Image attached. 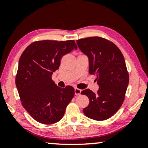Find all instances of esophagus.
Listing matches in <instances>:
<instances>
[{"mask_svg": "<svg viewBox=\"0 0 148 148\" xmlns=\"http://www.w3.org/2000/svg\"><path fill=\"white\" fill-rule=\"evenodd\" d=\"M81 90H79V89L78 88H75V94L76 95V96H79V95L81 94Z\"/></svg>", "mask_w": 148, "mask_h": 148, "instance_id": "obj_1", "label": "esophagus"}]
</instances>
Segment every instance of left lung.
Returning <instances> with one entry per match:
<instances>
[{
	"label": "left lung",
	"instance_id": "obj_1",
	"mask_svg": "<svg viewBox=\"0 0 148 148\" xmlns=\"http://www.w3.org/2000/svg\"><path fill=\"white\" fill-rule=\"evenodd\" d=\"M77 44L88 56L89 73L96 76L99 86L96 94L90 89L81 92L90 100L84 113L94 120H106L119 110L125 100L129 77L124 56L114 43L98 36L77 40Z\"/></svg>",
	"mask_w": 148,
	"mask_h": 148
}]
</instances>
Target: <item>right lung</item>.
I'll return each instance as SVG.
<instances>
[{
    "label": "right lung",
    "mask_w": 148,
    "mask_h": 148,
    "mask_svg": "<svg viewBox=\"0 0 148 148\" xmlns=\"http://www.w3.org/2000/svg\"><path fill=\"white\" fill-rule=\"evenodd\" d=\"M74 40L34 42L25 48L19 58L16 87L23 108L36 121L50 125L64 116L75 89L61 88L52 79L62 56L77 49Z\"/></svg>",
    "instance_id": "right-lung-1"
}]
</instances>
